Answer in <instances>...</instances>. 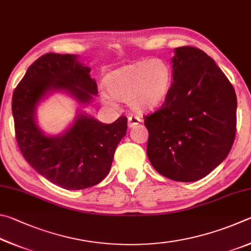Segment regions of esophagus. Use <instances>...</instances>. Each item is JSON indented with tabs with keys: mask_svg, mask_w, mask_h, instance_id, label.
I'll use <instances>...</instances> for the list:
<instances>
[{
	"mask_svg": "<svg viewBox=\"0 0 251 251\" xmlns=\"http://www.w3.org/2000/svg\"><path fill=\"white\" fill-rule=\"evenodd\" d=\"M140 121H141V119H140L139 117H137V116H130L128 118V126H129V128H132V126L139 125Z\"/></svg>",
	"mask_w": 251,
	"mask_h": 251,
	"instance_id": "obj_1",
	"label": "esophagus"
}]
</instances>
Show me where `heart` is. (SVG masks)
<instances>
[{
	"label": "heart",
	"instance_id": "obj_1",
	"mask_svg": "<svg viewBox=\"0 0 251 251\" xmlns=\"http://www.w3.org/2000/svg\"><path fill=\"white\" fill-rule=\"evenodd\" d=\"M172 70L166 61L160 58L139 60L110 73L104 79L108 92L117 100L128 101L130 108L137 112L155 109L168 96ZM102 94L107 105H114V100Z\"/></svg>",
	"mask_w": 251,
	"mask_h": 251
}]
</instances>
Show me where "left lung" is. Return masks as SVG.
<instances>
[{
    "mask_svg": "<svg viewBox=\"0 0 251 251\" xmlns=\"http://www.w3.org/2000/svg\"><path fill=\"white\" fill-rule=\"evenodd\" d=\"M173 82L159 110L144 117L147 154L161 175L177 182L205 177L226 159L236 134L234 87L196 47L174 50Z\"/></svg>",
    "mask_w": 251,
    "mask_h": 251,
    "instance_id": "1",
    "label": "left lung"
}]
</instances>
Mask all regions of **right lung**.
Listing matches in <instances>:
<instances>
[{
	"label": "right lung",
	"mask_w": 251,
	"mask_h": 251,
	"mask_svg": "<svg viewBox=\"0 0 251 251\" xmlns=\"http://www.w3.org/2000/svg\"><path fill=\"white\" fill-rule=\"evenodd\" d=\"M77 55L50 52L29 66L13 92L15 137L24 159L48 181L65 190H83L107 176L114 151L126 135L128 119L105 125L79 111L59 135H45L36 123V108L47 95L64 90L79 103L98 94L90 68Z\"/></svg>",
	"instance_id": "1"
}]
</instances>
